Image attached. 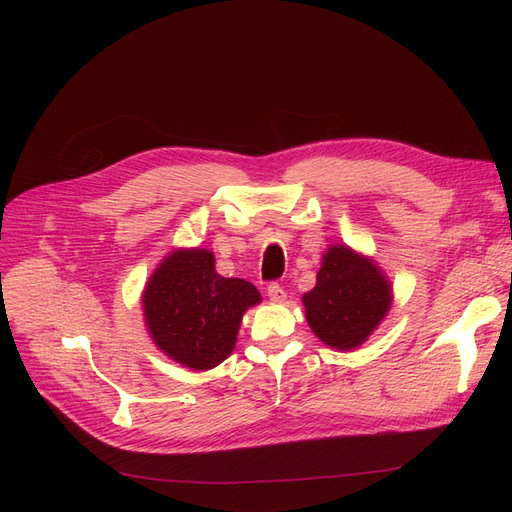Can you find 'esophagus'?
Instances as JSON below:
<instances>
[{"instance_id": "34e87169", "label": "esophagus", "mask_w": 512, "mask_h": 512, "mask_svg": "<svg viewBox=\"0 0 512 512\" xmlns=\"http://www.w3.org/2000/svg\"><path fill=\"white\" fill-rule=\"evenodd\" d=\"M267 297H270L272 301L284 303L286 301V292H284V288L278 282H272L270 286H267Z\"/></svg>"}]
</instances>
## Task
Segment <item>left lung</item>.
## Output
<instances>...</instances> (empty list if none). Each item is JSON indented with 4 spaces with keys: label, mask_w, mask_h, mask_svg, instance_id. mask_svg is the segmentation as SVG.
I'll return each instance as SVG.
<instances>
[{
    "label": "left lung",
    "mask_w": 512,
    "mask_h": 512,
    "mask_svg": "<svg viewBox=\"0 0 512 512\" xmlns=\"http://www.w3.org/2000/svg\"><path fill=\"white\" fill-rule=\"evenodd\" d=\"M313 334L338 351L361 346L392 305V286L369 257L332 245L321 259L317 284L303 294Z\"/></svg>",
    "instance_id": "1"
}]
</instances>
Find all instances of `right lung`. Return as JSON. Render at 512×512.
<instances>
[{
  "mask_svg": "<svg viewBox=\"0 0 512 512\" xmlns=\"http://www.w3.org/2000/svg\"><path fill=\"white\" fill-rule=\"evenodd\" d=\"M257 303L259 290L242 278L220 276L207 249L172 251L143 290L145 324L155 346L195 371L230 357L242 315Z\"/></svg>",
  "mask_w": 512,
  "mask_h": 512,
  "instance_id": "add662e5",
  "label": "right lung"
}]
</instances>
